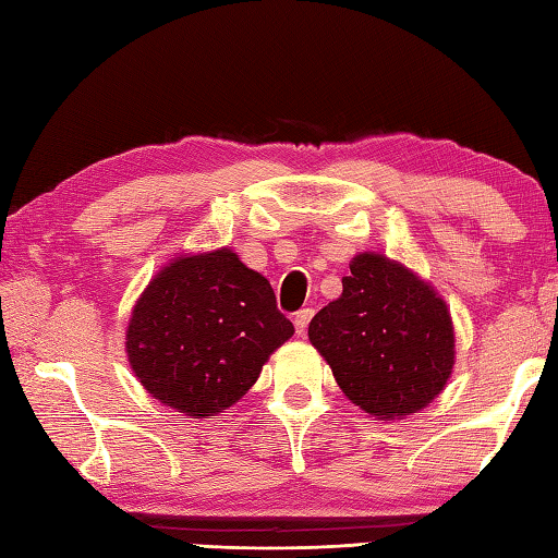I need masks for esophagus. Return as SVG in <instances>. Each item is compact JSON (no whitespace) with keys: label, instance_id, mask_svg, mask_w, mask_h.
Instances as JSON below:
<instances>
[{"label":"esophagus","instance_id":"1","mask_svg":"<svg viewBox=\"0 0 558 558\" xmlns=\"http://www.w3.org/2000/svg\"><path fill=\"white\" fill-rule=\"evenodd\" d=\"M314 312L312 310H302L294 314V330H298V336H304L306 333V326H310Z\"/></svg>","mask_w":558,"mask_h":558}]
</instances>
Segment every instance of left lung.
I'll use <instances>...</instances> for the list:
<instances>
[{
    "instance_id": "8db88e82",
    "label": "left lung",
    "mask_w": 558,
    "mask_h": 558,
    "mask_svg": "<svg viewBox=\"0 0 558 558\" xmlns=\"http://www.w3.org/2000/svg\"><path fill=\"white\" fill-rule=\"evenodd\" d=\"M312 345L338 386L376 420H405L446 388L456 364L450 310L400 260L362 252L342 294L310 324Z\"/></svg>"
}]
</instances>
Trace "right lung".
<instances>
[{"label": "right lung", "instance_id": "add662e5", "mask_svg": "<svg viewBox=\"0 0 558 558\" xmlns=\"http://www.w3.org/2000/svg\"><path fill=\"white\" fill-rule=\"evenodd\" d=\"M294 333L260 272L232 248L170 258L138 294L126 360L150 398L194 420L232 408Z\"/></svg>", "mask_w": 558, "mask_h": 558}]
</instances>
